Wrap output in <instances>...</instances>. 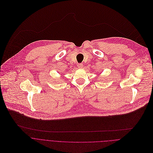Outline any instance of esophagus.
Listing matches in <instances>:
<instances>
[{
    "label": "esophagus",
    "mask_w": 153,
    "mask_h": 153,
    "mask_svg": "<svg viewBox=\"0 0 153 153\" xmlns=\"http://www.w3.org/2000/svg\"><path fill=\"white\" fill-rule=\"evenodd\" d=\"M82 67H83V65L82 64H78V68L79 69H82Z\"/></svg>",
    "instance_id": "34e87169"
}]
</instances>
